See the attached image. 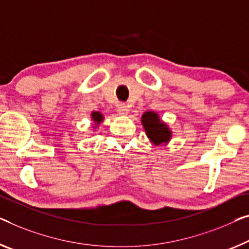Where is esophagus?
<instances>
[{"label": "esophagus", "mask_w": 249, "mask_h": 249, "mask_svg": "<svg viewBox=\"0 0 249 249\" xmlns=\"http://www.w3.org/2000/svg\"><path fill=\"white\" fill-rule=\"evenodd\" d=\"M128 106L126 105V104H124V103H121L120 105L117 106V112L120 113L121 115H127V113H128Z\"/></svg>", "instance_id": "34e87169"}]
</instances>
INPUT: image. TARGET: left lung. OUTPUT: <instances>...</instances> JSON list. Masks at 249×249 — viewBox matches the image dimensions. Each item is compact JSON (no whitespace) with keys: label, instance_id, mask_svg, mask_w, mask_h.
<instances>
[{"label":"left lung","instance_id":"1","mask_svg":"<svg viewBox=\"0 0 249 249\" xmlns=\"http://www.w3.org/2000/svg\"><path fill=\"white\" fill-rule=\"evenodd\" d=\"M142 123L146 131V135L155 145L168 142L171 137V132L165 124L161 123L158 114L153 112H146L142 116Z\"/></svg>","mask_w":249,"mask_h":249}]
</instances>
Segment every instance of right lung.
Returning a JSON list of instances; mask_svg holds the SVG:
<instances>
[{"instance_id": "right-lung-1", "label": "right lung", "mask_w": 249, "mask_h": 249, "mask_svg": "<svg viewBox=\"0 0 249 249\" xmlns=\"http://www.w3.org/2000/svg\"><path fill=\"white\" fill-rule=\"evenodd\" d=\"M91 116H92V120H94V122H96L97 124H99L103 121V115L98 112H94L91 114Z\"/></svg>"}]
</instances>
